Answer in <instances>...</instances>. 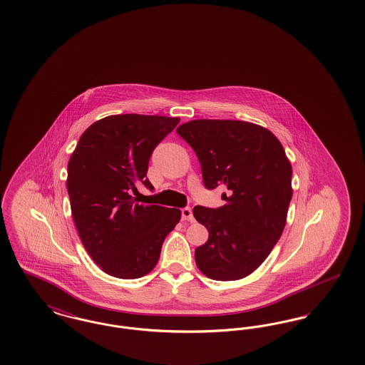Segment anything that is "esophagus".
<instances>
[{"instance_id": "34e87169", "label": "esophagus", "mask_w": 365, "mask_h": 365, "mask_svg": "<svg viewBox=\"0 0 365 365\" xmlns=\"http://www.w3.org/2000/svg\"><path fill=\"white\" fill-rule=\"evenodd\" d=\"M182 220H186V222H194L192 210H191V208L182 209Z\"/></svg>"}]
</instances>
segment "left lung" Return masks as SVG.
I'll list each match as a JSON object with an SVG mask.
<instances>
[{"label":"left lung","mask_w":365,"mask_h":365,"mask_svg":"<svg viewBox=\"0 0 365 365\" xmlns=\"http://www.w3.org/2000/svg\"><path fill=\"white\" fill-rule=\"evenodd\" d=\"M200 160L205 187L225 185L226 205H197L192 215L207 227L195 264L213 280H238L268 257L286 225L292 201V164L267 128L241 120H191L176 128Z\"/></svg>","instance_id":"1"}]
</instances>
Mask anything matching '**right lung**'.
<instances>
[{
    "mask_svg": "<svg viewBox=\"0 0 365 365\" xmlns=\"http://www.w3.org/2000/svg\"><path fill=\"white\" fill-rule=\"evenodd\" d=\"M179 123L156 115H113L93 123L68 161L71 212L87 253L105 274L137 279L160 259L180 210L135 201L157 145Z\"/></svg>",
    "mask_w": 365,
    "mask_h": 365,
    "instance_id": "right-lung-1",
    "label": "right lung"
}]
</instances>
